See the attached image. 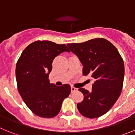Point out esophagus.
Instances as JSON below:
<instances>
[{
	"instance_id": "1",
	"label": "esophagus",
	"mask_w": 135,
	"mask_h": 135,
	"mask_svg": "<svg viewBox=\"0 0 135 135\" xmlns=\"http://www.w3.org/2000/svg\"><path fill=\"white\" fill-rule=\"evenodd\" d=\"M77 90H78V89H76V88H75V87H74V86H71V93H74V92L77 91Z\"/></svg>"
}]
</instances>
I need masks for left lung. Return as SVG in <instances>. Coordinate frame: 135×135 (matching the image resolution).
I'll use <instances>...</instances> for the list:
<instances>
[{
  "instance_id": "8db88e82",
  "label": "left lung",
  "mask_w": 135,
  "mask_h": 135,
  "mask_svg": "<svg viewBox=\"0 0 135 135\" xmlns=\"http://www.w3.org/2000/svg\"><path fill=\"white\" fill-rule=\"evenodd\" d=\"M67 46L83 65V75H89L94 80L91 92L79 89L84 99L77 104L78 111L89 118L104 115L121 94L124 76L123 59L115 46L104 38Z\"/></svg>"
}]
</instances>
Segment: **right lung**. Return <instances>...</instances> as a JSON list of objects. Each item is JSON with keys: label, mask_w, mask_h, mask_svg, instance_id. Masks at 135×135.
Returning a JSON list of instances; mask_svg holds the SVG:
<instances>
[{"label": "right lung", "mask_w": 135, "mask_h": 135, "mask_svg": "<svg viewBox=\"0 0 135 135\" xmlns=\"http://www.w3.org/2000/svg\"><path fill=\"white\" fill-rule=\"evenodd\" d=\"M65 51L66 45L44 40L32 42L21 53L16 64L17 89L26 105L42 118H53L60 112L63 101L70 95L68 84H51L49 75L55 57Z\"/></svg>", "instance_id": "right-lung-1"}]
</instances>
